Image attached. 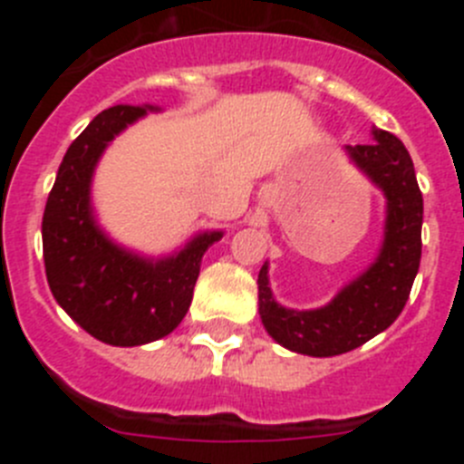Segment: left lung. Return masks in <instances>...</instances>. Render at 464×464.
Returning a JSON list of instances; mask_svg holds the SVG:
<instances>
[{"instance_id": "8db88e82", "label": "left lung", "mask_w": 464, "mask_h": 464, "mask_svg": "<svg viewBox=\"0 0 464 464\" xmlns=\"http://www.w3.org/2000/svg\"><path fill=\"white\" fill-rule=\"evenodd\" d=\"M370 146H346V153L385 195L383 244L358 278L343 285L321 309H285L269 288V265L257 274L260 318L274 342L295 353L330 358L370 342L397 321L420 267L423 195L409 150L395 134L372 130Z\"/></svg>"}]
</instances>
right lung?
Wrapping results in <instances>:
<instances>
[{
  "label": "right lung",
  "mask_w": 464,
  "mask_h": 464,
  "mask_svg": "<svg viewBox=\"0 0 464 464\" xmlns=\"http://www.w3.org/2000/svg\"><path fill=\"white\" fill-rule=\"evenodd\" d=\"M158 106L118 104L73 139L48 195L41 237L53 297L88 334L111 346L167 337L192 302L202 256L223 232H202L167 257H143L104 235L90 204L94 167L109 141Z\"/></svg>",
  "instance_id": "obj_1"
}]
</instances>
